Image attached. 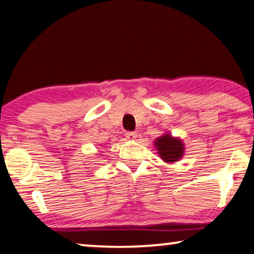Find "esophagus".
Masks as SVG:
<instances>
[{
  "instance_id": "34e87169",
  "label": "esophagus",
  "mask_w": 254,
  "mask_h": 254,
  "mask_svg": "<svg viewBox=\"0 0 254 254\" xmlns=\"http://www.w3.org/2000/svg\"><path fill=\"white\" fill-rule=\"evenodd\" d=\"M126 136H127V139H128V140H134L136 136H138V133H136V132L127 131V132H126Z\"/></svg>"
}]
</instances>
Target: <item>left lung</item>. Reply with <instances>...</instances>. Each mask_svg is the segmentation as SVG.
<instances>
[{"label": "left lung", "mask_w": 254, "mask_h": 254, "mask_svg": "<svg viewBox=\"0 0 254 254\" xmlns=\"http://www.w3.org/2000/svg\"><path fill=\"white\" fill-rule=\"evenodd\" d=\"M155 146L157 147V150H158V154L162 157V159L167 163L178 162L184 152L182 141L180 139L172 138L170 134L159 136L156 140Z\"/></svg>", "instance_id": "obj_1"}]
</instances>
